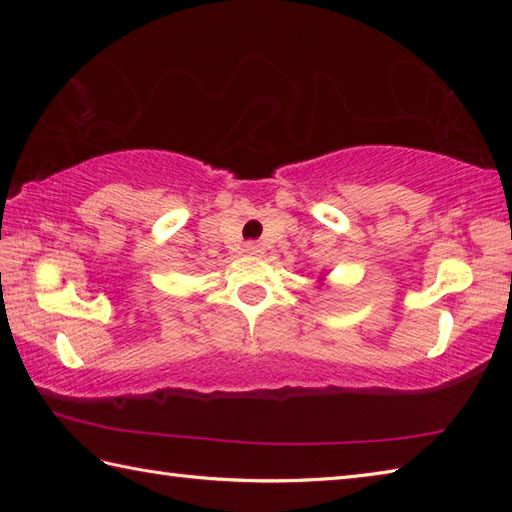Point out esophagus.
Returning <instances> with one entry per match:
<instances>
[{
	"label": "esophagus",
	"instance_id": "1",
	"mask_svg": "<svg viewBox=\"0 0 512 512\" xmlns=\"http://www.w3.org/2000/svg\"><path fill=\"white\" fill-rule=\"evenodd\" d=\"M244 248H246V253H250V255H257V253H262V250H264L262 244H257V242H248Z\"/></svg>",
	"mask_w": 512,
	"mask_h": 512
}]
</instances>
